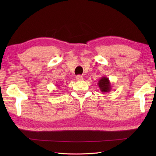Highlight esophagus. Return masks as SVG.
Segmentation results:
<instances>
[{"instance_id":"obj_1","label":"esophagus","mask_w":156,"mask_h":156,"mask_svg":"<svg viewBox=\"0 0 156 156\" xmlns=\"http://www.w3.org/2000/svg\"><path fill=\"white\" fill-rule=\"evenodd\" d=\"M76 78L78 80H83V76H80V75H78L76 76Z\"/></svg>"}]
</instances>
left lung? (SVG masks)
Listing matches in <instances>:
<instances>
[{
    "label": "left lung",
    "instance_id": "left-lung-1",
    "mask_svg": "<svg viewBox=\"0 0 156 156\" xmlns=\"http://www.w3.org/2000/svg\"><path fill=\"white\" fill-rule=\"evenodd\" d=\"M98 85L99 89L102 93H106V92H111L112 90L111 84L109 79L105 76L102 77L98 80Z\"/></svg>",
    "mask_w": 156,
    "mask_h": 156
}]
</instances>
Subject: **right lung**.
Segmentation results:
<instances>
[{
  "label": "right lung",
  "mask_w": 156,
  "mask_h": 156,
  "mask_svg": "<svg viewBox=\"0 0 156 156\" xmlns=\"http://www.w3.org/2000/svg\"><path fill=\"white\" fill-rule=\"evenodd\" d=\"M58 86H59V85H58Z\"/></svg>",
  "instance_id": "right-lung-1"
}]
</instances>
